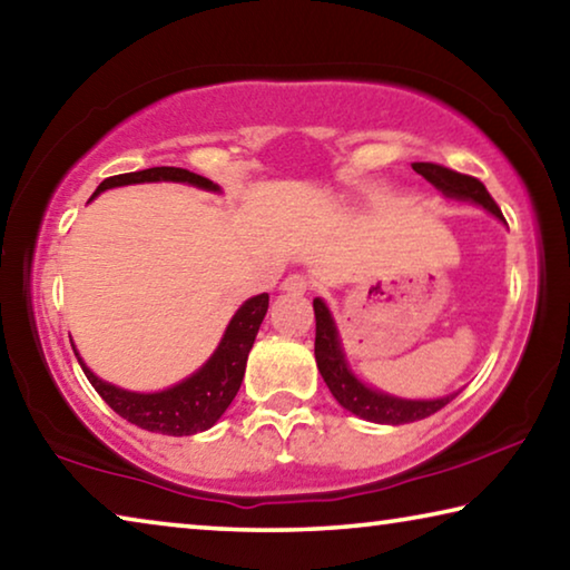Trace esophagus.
I'll return each instance as SVG.
<instances>
[{"instance_id": "esophagus-1", "label": "esophagus", "mask_w": 570, "mask_h": 570, "mask_svg": "<svg viewBox=\"0 0 570 570\" xmlns=\"http://www.w3.org/2000/svg\"><path fill=\"white\" fill-rule=\"evenodd\" d=\"M279 287L291 295H305L307 291H311V283H307V277H303V275H287Z\"/></svg>"}]
</instances>
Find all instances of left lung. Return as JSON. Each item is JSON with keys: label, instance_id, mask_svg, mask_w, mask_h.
I'll return each mask as SVG.
<instances>
[{"label": "left lung", "instance_id": "1", "mask_svg": "<svg viewBox=\"0 0 570 570\" xmlns=\"http://www.w3.org/2000/svg\"><path fill=\"white\" fill-rule=\"evenodd\" d=\"M412 169L416 174H422L429 184L436 186L446 199L478 204V207L490 212L495 219L505 222L502 219V212L495 204V199L490 197V191L484 189V184L480 179H474V176L456 174L452 169H444L440 164H412ZM313 311H315V363H318L321 376L325 381V386L331 389L335 401H338L343 409H348L351 414H356L358 419H366V422H373V424H391V426L419 422V419H426L434 412H440L442 406L450 404V401L460 394V391H454V394H446L442 399H401V396L386 394V391L368 386L366 381H361L356 376V371L351 368L346 351H343V343H341L338 325H335L331 307L325 305L323 297H315Z\"/></svg>", "mask_w": 570, "mask_h": 570}]
</instances>
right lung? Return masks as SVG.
I'll list each match as a JSON object with an SVG mask.
<instances>
[{
    "label": "right lung",
    "instance_id": "right-lung-1",
    "mask_svg": "<svg viewBox=\"0 0 570 570\" xmlns=\"http://www.w3.org/2000/svg\"><path fill=\"white\" fill-rule=\"evenodd\" d=\"M151 181H176V184H189L197 186L204 191H222L217 184L204 179V176L176 169V166H154V169L144 171H130L120 176H110V179L102 181L96 194H92L90 202L98 197L100 191L116 189V186H128V184H151ZM269 295H255L249 301L237 307V313L232 315V321L224 331L219 346L214 348L207 363L186 376L179 384H174L164 391H151V394H141V391H128L116 384H108V381L98 379L92 373L86 361L80 358L78 348L72 346L75 356L82 373H86L92 389L98 391L102 401L114 409L118 416L128 419L130 424L146 429V432L156 434H169V436H191L197 432H207L214 424L219 422V416L227 412L232 399L237 396L242 386V379H245L247 368V356L252 351V343H255V335L263 325V318L267 313Z\"/></svg>",
    "mask_w": 570,
    "mask_h": 570
}]
</instances>
